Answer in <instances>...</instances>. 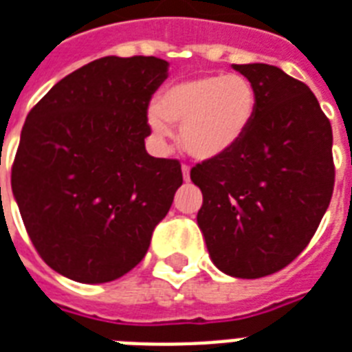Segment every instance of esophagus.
I'll return each instance as SVG.
<instances>
[{"instance_id":"34e87169","label":"esophagus","mask_w":352,"mask_h":352,"mask_svg":"<svg viewBox=\"0 0 352 352\" xmlns=\"http://www.w3.org/2000/svg\"><path fill=\"white\" fill-rule=\"evenodd\" d=\"M183 179L184 181H186V183H188L190 181V166H186V164H183Z\"/></svg>"}]
</instances>
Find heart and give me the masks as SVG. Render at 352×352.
I'll list each match as a JSON object with an SVG mask.
<instances>
[{
    "mask_svg": "<svg viewBox=\"0 0 352 352\" xmlns=\"http://www.w3.org/2000/svg\"><path fill=\"white\" fill-rule=\"evenodd\" d=\"M257 93L241 74H210L168 85L149 111L156 138H168L171 124H181V143L190 155L210 160L241 142L254 121Z\"/></svg>",
    "mask_w": 352,
    "mask_h": 352,
    "instance_id": "b5f03b06",
    "label": "heart"
}]
</instances>
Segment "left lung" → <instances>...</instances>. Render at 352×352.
Listing matches in <instances>:
<instances>
[{
    "instance_id": "1",
    "label": "left lung",
    "mask_w": 352,
    "mask_h": 352,
    "mask_svg": "<svg viewBox=\"0 0 352 352\" xmlns=\"http://www.w3.org/2000/svg\"><path fill=\"white\" fill-rule=\"evenodd\" d=\"M254 83L248 132L190 171L203 205L197 226L223 274L263 278L308 246L334 190L332 126L306 83L265 63L233 65Z\"/></svg>"
}]
</instances>
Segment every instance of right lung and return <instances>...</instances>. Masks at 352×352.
Returning a JSON list of instances; mask_svg holds the SVG:
<instances>
[{
    "label": "right lung",
    "instance_id": "1",
    "mask_svg": "<svg viewBox=\"0 0 352 352\" xmlns=\"http://www.w3.org/2000/svg\"><path fill=\"white\" fill-rule=\"evenodd\" d=\"M168 67L158 57H100L28 113L12 194L38 256L74 282L134 269L183 184L179 160L145 151L147 108Z\"/></svg>",
    "mask_w": 352,
    "mask_h": 352
}]
</instances>
